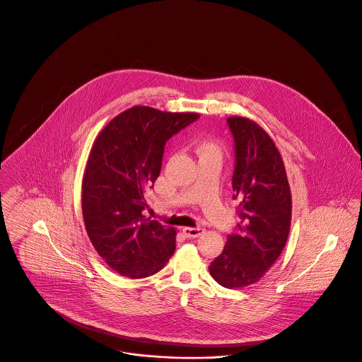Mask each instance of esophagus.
<instances>
[{"label":"esophagus","instance_id":"34e87169","mask_svg":"<svg viewBox=\"0 0 362 362\" xmlns=\"http://www.w3.org/2000/svg\"><path fill=\"white\" fill-rule=\"evenodd\" d=\"M182 231L186 237L195 238V237H199L204 233V228H201V227H183Z\"/></svg>","mask_w":362,"mask_h":362}]
</instances>
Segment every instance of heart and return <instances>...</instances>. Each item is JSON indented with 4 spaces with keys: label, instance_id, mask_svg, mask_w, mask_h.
I'll use <instances>...</instances> for the list:
<instances>
[{
    "label": "heart",
    "instance_id": "1",
    "mask_svg": "<svg viewBox=\"0 0 362 362\" xmlns=\"http://www.w3.org/2000/svg\"><path fill=\"white\" fill-rule=\"evenodd\" d=\"M194 151L198 158H206V157L221 158V154H222L221 146L212 140H198L195 143Z\"/></svg>",
    "mask_w": 362,
    "mask_h": 362
}]
</instances>
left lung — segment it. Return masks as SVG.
Listing matches in <instances>:
<instances>
[{
	"label": "left lung",
	"instance_id": "1",
	"mask_svg": "<svg viewBox=\"0 0 362 362\" xmlns=\"http://www.w3.org/2000/svg\"><path fill=\"white\" fill-rule=\"evenodd\" d=\"M227 125L234 139L231 185L240 223L209 273L233 289L255 284L279 259L289 234L292 198L279 148L263 128L244 117H230Z\"/></svg>",
	"mask_w": 362,
	"mask_h": 362
}]
</instances>
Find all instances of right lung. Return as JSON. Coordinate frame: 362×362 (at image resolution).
<instances>
[{"label":"right lung","mask_w":362,"mask_h":362,"mask_svg":"<svg viewBox=\"0 0 362 362\" xmlns=\"http://www.w3.org/2000/svg\"><path fill=\"white\" fill-rule=\"evenodd\" d=\"M198 118L135 106L95 140L83 173V223L96 252L118 274L153 276L173 255L176 230L141 215L144 192L161 172L165 143Z\"/></svg>","instance_id":"right-lung-1"}]
</instances>
